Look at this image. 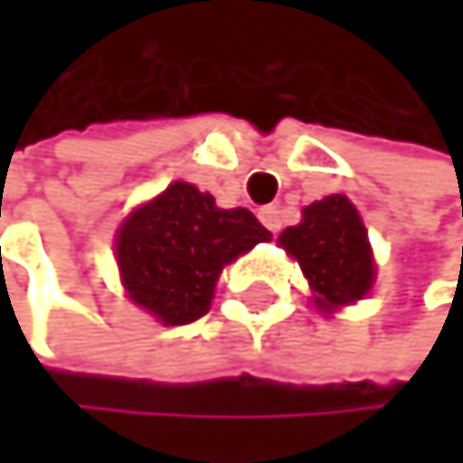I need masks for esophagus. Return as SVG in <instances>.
Returning a JSON list of instances; mask_svg holds the SVG:
<instances>
[{"mask_svg":"<svg viewBox=\"0 0 463 463\" xmlns=\"http://www.w3.org/2000/svg\"><path fill=\"white\" fill-rule=\"evenodd\" d=\"M258 219L263 222V227H266V230H272V233H280V227H283V216H280V211H278L275 205H266V208H260V211H258Z\"/></svg>","mask_w":463,"mask_h":463,"instance_id":"34e87169","label":"esophagus"}]
</instances>
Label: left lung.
Returning <instances> with one entry per match:
<instances>
[{
    "label": "left lung",
    "mask_w": 463,
    "mask_h": 463,
    "mask_svg": "<svg viewBox=\"0 0 463 463\" xmlns=\"http://www.w3.org/2000/svg\"><path fill=\"white\" fill-rule=\"evenodd\" d=\"M278 241L299 263L317 308L325 314L361 299L375 283L366 227L345 194L302 208V222L286 227Z\"/></svg>",
    "instance_id": "8db88e82"
}]
</instances>
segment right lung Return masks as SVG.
Instances as JSON below:
<instances>
[{"label":"right lung","mask_w":463,"mask_h":463,"mask_svg":"<svg viewBox=\"0 0 463 463\" xmlns=\"http://www.w3.org/2000/svg\"><path fill=\"white\" fill-rule=\"evenodd\" d=\"M269 239L247 208L224 211L177 180L121 222L116 263L138 308L164 325H188L208 314L224 266Z\"/></svg>","instance_id":"1"}]
</instances>
